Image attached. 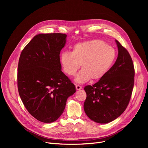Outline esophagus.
Returning <instances> with one entry per match:
<instances>
[{
	"instance_id": "1",
	"label": "esophagus",
	"mask_w": 148,
	"mask_h": 148,
	"mask_svg": "<svg viewBox=\"0 0 148 148\" xmlns=\"http://www.w3.org/2000/svg\"><path fill=\"white\" fill-rule=\"evenodd\" d=\"M75 88H76V90H79L82 89V86H80V85H75Z\"/></svg>"
}]
</instances>
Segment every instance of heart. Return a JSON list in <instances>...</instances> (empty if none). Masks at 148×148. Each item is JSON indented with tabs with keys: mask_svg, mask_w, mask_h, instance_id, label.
<instances>
[{
	"mask_svg": "<svg viewBox=\"0 0 148 148\" xmlns=\"http://www.w3.org/2000/svg\"><path fill=\"white\" fill-rule=\"evenodd\" d=\"M116 58L113 47L95 40L76 44L71 53H62L60 63L65 73L70 76L75 75L81 64L82 69L75 76V81L83 83L90 78L93 80L101 79L109 71Z\"/></svg>",
	"mask_w": 148,
	"mask_h": 148,
	"instance_id": "heart-1",
	"label": "heart"
}]
</instances>
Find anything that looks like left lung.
<instances>
[{
  "label": "left lung",
  "instance_id": "1",
  "mask_svg": "<svg viewBox=\"0 0 148 148\" xmlns=\"http://www.w3.org/2000/svg\"><path fill=\"white\" fill-rule=\"evenodd\" d=\"M118 58L107 73L93 86L84 87L86 99L84 110L92 121L110 122L127 108L134 83V68L128 51L118 41Z\"/></svg>",
  "mask_w": 148,
  "mask_h": 148
}]
</instances>
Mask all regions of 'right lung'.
Returning a JSON list of instances; mask_svg holds the SVG:
<instances>
[{
  "instance_id": "obj_1",
  "label": "right lung",
  "mask_w": 148,
  "mask_h": 148,
  "mask_svg": "<svg viewBox=\"0 0 148 148\" xmlns=\"http://www.w3.org/2000/svg\"><path fill=\"white\" fill-rule=\"evenodd\" d=\"M64 34L35 36L20 54L17 73L20 97L27 110L44 123L56 121L63 113L75 85L61 71L60 53L66 44Z\"/></svg>"
}]
</instances>
